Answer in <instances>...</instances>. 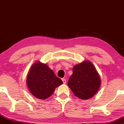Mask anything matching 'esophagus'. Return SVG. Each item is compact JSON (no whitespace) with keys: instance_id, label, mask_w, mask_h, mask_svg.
Listing matches in <instances>:
<instances>
[{"instance_id":"esophagus-1","label":"esophagus","mask_w":124,"mask_h":124,"mask_svg":"<svg viewBox=\"0 0 124 124\" xmlns=\"http://www.w3.org/2000/svg\"><path fill=\"white\" fill-rule=\"evenodd\" d=\"M62 82H63V84H66V82H67V81H66V79L64 78H62Z\"/></svg>"}]
</instances>
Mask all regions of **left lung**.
Wrapping results in <instances>:
<instances>
[{"mask_svg": "<svg viewBox=\"0 0 124 124\" xmlns=\"http://www.w3.org/2000/svg\"><path fill=\"white\" fill-rule=\"evenodd\" d=\"M68 85L77 97L88 99L97 93L101 86V78L93 64L85 61L74 66Z\"/></svg>", "mask_w": 124, "mask_h": 124, "instance_id": "left-lung-1", "label": "left lung"}]
</instances>
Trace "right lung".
Masks as SVG:
<instances>
[{"mask_svg":"<svg viewBox=\"0 0 124 124\" xmlns=\"http://www.w3.org/2000/svg\"><path fill=\"white\" fill-rule=\"evenodd\" d=\"M26 84L30 93L39 99L51 95L55 88L62 84L46 64L37 62L33 64L27 76Z\"/></svg>","mask_w":124,"mask_h":124,"instance_id":"right-lung-1","label":"right lung"}]
</instances>
